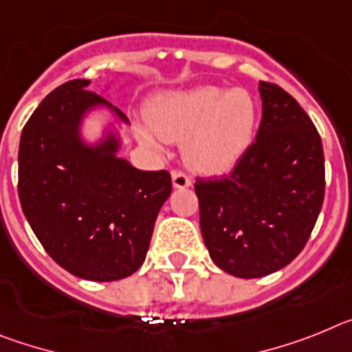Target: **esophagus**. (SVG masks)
<instances>
[{"label":"esophagus","instance_id":"esophagus-1","mask_svg":"<svg viewBox=\"0 0 352 352\" xmlns=\"http://www.w3.org/2000/svg\"><path fill=\"white\" fill-rule=\"evenodd\" d=\"M172 182H173V188H179V189L189 188V186H191V179H189L184 172H180V170L172 172Z\"/></svg>","mask_w":352,"mask_h":352}]
</instances>
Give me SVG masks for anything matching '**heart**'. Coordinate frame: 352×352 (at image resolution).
<instances>
[{
    "label": "heart",
    "instance_id": "1",
    "mask_svg": "<svg viewBox=\"0 0 352 352\" xmlns=\"http://www.w3.org/2000/svg\"><path fill=\"white\" fill-rule=\"evenodd\" d=\"M148 125L164 142H186V159L193 168L223 173L239 163L252 146L256 104L243 88L200 87L173 91L152 104ZM151 131L142 127L140 140L148 146H157Z\"/></svg>",
    "mask_w": 352,
    "mask_h": 352
}]
</instances>
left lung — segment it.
<instances>
[{
  "instance_id": "left-lung-1",
  "label": "left lung",
  "mask_w": 352,
  "mask_h": 352,
  "mask_svg": "<svg viewBox=\"0 0 352 352\" xmlns=\"http://www.w3.org/2000/svg\"><path fill=\"white\" fill-rule=\"evenodd\" d=\"M255 142L228 175L197 177L200 228L212 262L237 278L285 267L305 248L324 201L316 125L282 87L258 83Z\"/></svg>"
}]
</instances>
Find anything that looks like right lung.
Segmentation results:
<instances>
[{
    "mask_svg": "<svg viewBox=\"0 0 352 352\" xmlns=\"http://www.w3.org/2000/svg\"><path fill=\"white\" fill-rule=\"evenodd\" d=\"M88 85V79L60 85L26 122L17 191L30 227L58 265L78 278L113 282L145 261L172 177L118 157L113 134L97 146L81 142L79 125L94 106H108L129 122Z\"/></svg>",
    "mask_w": 352,
    "mask_h": 352,
    "instance_id": "add662e5",
    "label": "right lung"
}]
</instances>
